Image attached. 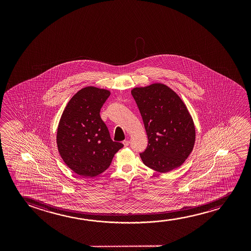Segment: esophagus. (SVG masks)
Segmentation results:
<instances>
[{"instance_id": "esophagus-1", "label": "esophagus", "mask_w": 251, "mask_h": 251, "mask_svg": "<svg viewBox=\"0 0 251 251\" xmlns=\"http://www.w3.org/2000/svg\"><path fill=\"white\" fill-rule=\"evenodd\" d=\"M123 143H124V147H127L130 142H129V141H124Z\"/></svg>"}]
</instances>
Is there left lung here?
I'll use <instances>...</instances> for the list:
<instances>
[{"mask_svg": "<svg viewBox=\"0 0 251 251\" xmlns=\"http://www.w3.org/2000/svg\"><path fill=\"white\" fill-rule=\"evenodd\" d=\"M148 134V148L140 153L149 168L170 172L184 163L192 151L196 128L182 100L160 83L131 91Z\"/></svg>", "mask_w": 251, "mask_h": 251, "instance_id": "1", "label": "left lung"}]
</instances>
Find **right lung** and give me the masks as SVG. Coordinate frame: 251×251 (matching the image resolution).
I'll return each mask as SVG.
<instances>
[{
    "instance_id": "1",
    "label": "right lung",
    "mask_w": 251,
    "mask_h": 251,
    "mask_svg": "<svg viewBox=\"0 0 251 251\" xmlns=\"http://www.w3.org/2000/svg\"><path fill=\"white\" fill-rule=\"evenodd\" d=\"M110 93L87 86L73 96L62 113L56 135L59 153L66 165L85 177L109 168L114 155L124 147L110 138L100 110Z\"/></svg>"
}]
</instances>
